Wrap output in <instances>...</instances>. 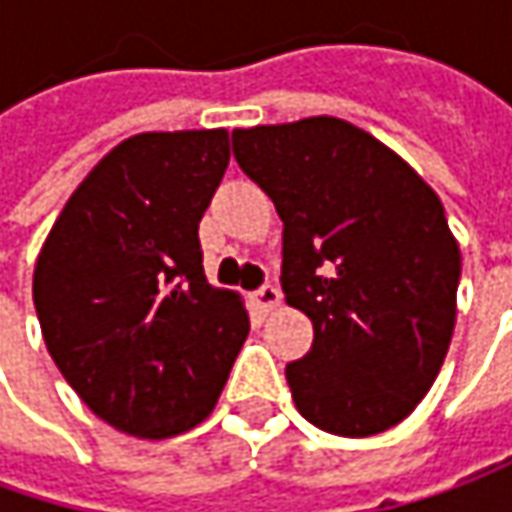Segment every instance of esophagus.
Wrapping results in <instances>:
<instances>
[{"mask_svg":"<svg viewBox=\"0 0 512 512\" xmlns=\"http://www.w3.org/2000/svg\"><path fill=\"white\" fill-rule=\"evenodd\" d=\"M252 300H255L257 312H263V315H266V312H272V309L280 303V289L275 286V283H266V286H260V289H257L255 298Z\"/></svg>","mask_w":512,"mask_h":512,"instance_id":"34e87169","label":"esophagus"}]
</instances>
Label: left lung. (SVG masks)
Listing matches in <instances>:
<instances>
[{"mask_svg":"<svg viewBox=\"0 0 512 512\" xmlns=\"http://www.w3.org/2000/svg\"><path fill=\"white\" fill-rule=\"evenodd\" d=\"M237 166L283 220L286 303L312 349L286 364L298 412L364 438L433 387L456 323L461 255L435 191L387 145L335 117L232 131Z\"/></svg>","mask_w":512,"mask_h":512,"instance_id":"obj_1","label":"left lung"}]
</instances>
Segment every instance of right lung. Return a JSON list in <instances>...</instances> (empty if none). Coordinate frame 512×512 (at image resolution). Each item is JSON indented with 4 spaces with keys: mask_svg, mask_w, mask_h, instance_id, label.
Here are the masks:
<instances>
[{
    "mask_svg": "<svg viewBox=\"0 0 512 512\" xmlns=\"http://www.w3.org/2000/svg\"><path fill=\"white\" fill-rule=\"evenodd\" d=\"M226 166L223 128L137 134L79 183L36 260L54 364L128 435L200 424L249 335L240 298L203 275L197 237Z\"/></svg>",
    "mask_w": 512,
    "mask_h": 512,
    "instance_id": "add662e5",
    "label": "right lung"
}]
</instances>
